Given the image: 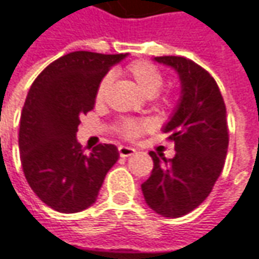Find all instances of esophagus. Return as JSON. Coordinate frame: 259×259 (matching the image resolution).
<instances>
[{"label": "esophagus", "mask_w": 259, "mask_h": 259, "mask_svg": "<svg viewBox=\"0 0 259 259\" xmlns=\"http://www.w3.org/2000/svg\"><path fill=\"white\" fill-rule=\"evenodd\" d=\"M118 151H119V156L121 157H130L136 153V149L133 147H128V146H119L118 147Z\"/></svg>", "instance_id": "1"}]
</instances>
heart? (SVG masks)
<instances>
[{
    "label": "heart",
    "mask_w": 259,
    "mask_h": 259,
    "mask_svg": "<svg viewBox=\"0 0 259 259\" xmlns=\"http://www.w3.org/2000/svg\"><path fill=\"white\" fill-rule=\"evenodd\" d=\"M126 72L136 80L138 87L147 95L153 96L156 95L160 87L163 85V74L162 71L149 61H136L133 64H130L126 67ZM112 84V74H105L96 89V100L97 102H103L105 97L109 92V87ZM162 103H169V97L164 96L160 100ZM119 134L125 138H136L141 133L149 130V122L147 121H138V119H123L119 123Z\"/></svg>",
    "instance_id": "obj_1"
}]
</instances>
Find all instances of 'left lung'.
Instances as JSON below:
<instances>
[{
	"mask_svg": "<svg viewBox=\"0 0 259 259\" xmlns=\"http://www.w3.org/2000/svg\"><path fill=\"white\" fill-rule=\"evenodd\" d=\"M181 80V99L163 131L175 141L174 159L150 151L153 170L141 185L150 208L163 217L191 213L211 192L229 146L226 105L213 77L184 57H156Z\"/></svg>",
	"mask_w": 259,
	"mask_h": 259,
	"instance_id": "obj_1",
	"label": "left lung"
}]
</instances>
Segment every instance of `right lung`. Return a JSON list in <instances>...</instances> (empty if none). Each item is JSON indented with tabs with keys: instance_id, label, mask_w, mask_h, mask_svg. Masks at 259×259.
Here are the masks:
<instances>
[{
	"instance_id": "right-lung-1",
	"label": "right lung",
	"mask_w": 259,
	"mask_h": 259,
	"mask_svg": "<svg viewBox=\"0 0 259 259\" xmlns=\"http://www.w3.org/2000/svg\"><path fill=\"white\" fill-rule=\"evenodd\" d=\"M125 57L67 54L49 64L27 93L20 118L21 166L33 192L52 210L89 208L119 157L113 144H99L87 156L75 134L80 116L95 108L100 78Z\"/></svg>"
}]
</instances>
